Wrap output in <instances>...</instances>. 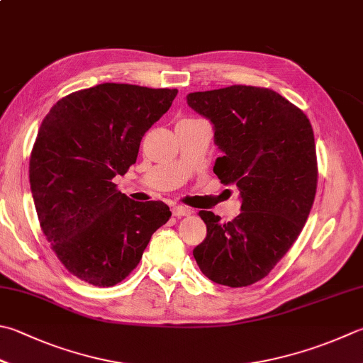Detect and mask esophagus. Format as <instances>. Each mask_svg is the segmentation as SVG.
<instances>
[{
	"instance_id": "1",
	"label": "esophagus",
	"mask_w": 363,
	"mask_h": 363,
	"mask_svg": "<svg viewBox=\"0 0 363 363\" xmlns=\"http://www.w3.org/2000/svg\"><path fill=\"white\" fill-rule=\"evenodd\" d=\"M172 213L177 218L188 216V215H191V210L188 207H183V205H175V207H172Z\"/></svg>"
}]
</instances>
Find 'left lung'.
I'll return each mask as SVG.
<instances>
[{
	"label": "left lung",
	"mask_w": 363,
	"mask_h": 363,
	"mask_svg": "<svg viewBox=\"0 0 363 363\" xmlns=\"http://www.w3.org/2000/svg\"><path fill=\"white\" fill-rule=\"evenodd\" d=\"M188 106L210 120L223 156L213 172L240 191V215L229 223L201 210L207 237L193 250L213 283L243 288L269 275L310 215L318 184L310 120L269 88L232 85L196 91Z\"/></svg>",
	"instance_id": "obj_1"
}]
</instances>
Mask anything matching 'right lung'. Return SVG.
Here are the masks:
<instances>
[{
  "label": "right lung",
  "instance_id": "add662e5",
  "mask_svg": "<svg viewBox=\"0 0 363 363\" xmlns=\"http://www.w3.org/2000/svg\"><path fill=\"white\" fill-rule=\"evenodd\" d=\"M177 93L99 84L60 99L40 125L30 158L34 207L61 264L82 281H123L172 215L161 201L129 199L112 180L138 160L143 134Z\"/></svg>",
  "mask_w": 363,
  "mask_h": 363
}]
</instances>
